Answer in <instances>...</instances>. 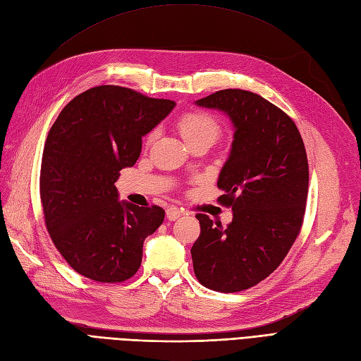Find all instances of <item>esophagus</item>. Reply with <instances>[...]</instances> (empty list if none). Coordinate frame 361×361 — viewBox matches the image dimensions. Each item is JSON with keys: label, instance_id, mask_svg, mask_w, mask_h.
Wrapping results in <instances>:
<instances>
[{"label": "esophagus", "instance_id": "34e87169", "mask_svg": "<svg viewBox=\"0 0 361 361\" xmlns=\"http://www.w3.org/2000/svg\"><path fill=\"white\" fill-rule=\"evenodd\" d=\"M182 211L179 209V207H176V206H170L169 209L166 211V216L169 218L170 221H174V220H178L179 216H182Z\"/></svg>", "mask_w": 361, "mask_h": 361}]
</instances>
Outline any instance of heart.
Here are the masks:
<instances>
[{"label": "heart", "mask_w": 361, "mask_h": 361, "mask_svg": "<svg viewBox=\"0 0 361 361\" xmlns=\"http://www.w3.org/2000/svg\"><path fill=\"white\" fill-rule=\"evenodd\" d=\"M178 128L183 140L187 141V145L199 138H212L215 141L218 134H220V126H218L216 120L204 113L183 114L179 118Z\"/></svg>", "instance_id": "obj_1"}]
</instances>
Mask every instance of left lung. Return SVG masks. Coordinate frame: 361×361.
Wrapping results in <instances>:
<instances>
[{
	"instance_id": "obj_1",
	"label": "left lung",
	"mask_w": 361,
	"mask_h": 361,
	"mask_svg": "<svg viewBox=\"0 0 361 361\" xmlns=\"http://www.w3.org/2000/svg\"><path fill=\"white\" fill-rule=\"evenodd\" d=\"M195 105L223 111L235 133L216 182L226 192L218 202L232 206L233 218L223 227L195 215L194 274L212 290L239 292L267 279L297 239L309 191L307 155L293 120L256 93L227 89Z\"/></svg>"
}]
</instances>
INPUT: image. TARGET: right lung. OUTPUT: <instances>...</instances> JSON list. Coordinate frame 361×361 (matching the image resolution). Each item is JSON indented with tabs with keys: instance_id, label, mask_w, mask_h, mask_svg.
<instances>
[{
	"instance_id": "right-lung-1",
	"label": "right lung",
	"mask_w": 361,
	"mask_h": 361,
	"mask_svg": "<svg viewBox=\"0 0 361 361\" xmlns=\"http://www.w3.org/2000/svg\"><path fill=\"white\" fill-rule=\"evenodd\" d=\"M174 105L99 85L73 97L49 129L40 169L43 214L54 245L78 274L118 283L138 271L145 239L166 212L118 202L114 183Z\"/></svg>"
}]
</instances>
